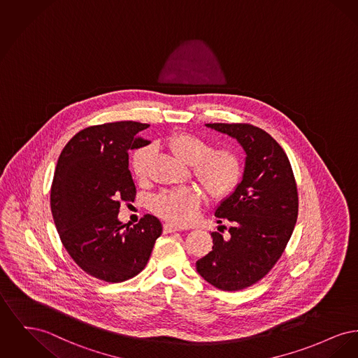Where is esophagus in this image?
Wrapping results in <instances>:
<instances>
[{
	"instance_id": "esophagus-1",
	"label": "esophagus",
	"mask_w": 358,
	"mask_h": 358,
	"mask_svg": "<svg viewBox=\"0 0 358 358\" xmlns=\"http://www.w3.org/2000/svg\"><path fill=\"white\" fill-rule=\"evenodd\" d=\"M176 231H180V227H177V226H174V224H171V223H165V224H164V232H165V234Z\"/></svg>"
}]
</instances>
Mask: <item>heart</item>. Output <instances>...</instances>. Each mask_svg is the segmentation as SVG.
Masks as SVG:
<instances>
[{
    "label": "heart",
    "mask_w": 358,
    "mask_h": 358,
    "mask_svg": "<svg viewBox=\"0 0 358 358\" xmlns=\"http://www.w3.org/2000/svg\"><path fill=\"white\" fill-rule=\"evenodd\" d=\"M168 146L180 161L192 165L194 178L212 197H224L231 193L242 177L239 159L231 151H210V145L196 135L187 132L176 134L169 138ZM151 157V148H141L134 154L131 170L136 180H146ZM200 203V192L192 187H184L155 196L151 201V210L174 224L184 226L194 217Z\"/></svg>",
    "instance_id": "b5f03b06"
}]
</instances>
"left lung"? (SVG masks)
<instances>
[{
	"instance_id": "obj_1",
	"label": "left lung",
	"mask_w": 358,
	"mask_h": 358,
	"mask_svg": "<svg viewBox=\"0 0 358 358\" xmlns=\"http://www.w3.org/2000/svg\"><path fill=\"white\" fill-rule=\"evenodd\" d=\"M238 141L246 158L241 182L215 216L231 222L230 238L212 232V250L196 262L199 274L222 291H241L272 269L297 219V188L289 159L264 129L252 124H206Z\"/></svg>"
}]
</instances>
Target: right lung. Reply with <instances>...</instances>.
<instances>
[{"label":"right lung","instance_id":"add662e5","mask_svg":"<svg viewBox=\"0 0 358 358\" xmlns=\"http://www.w3.org/2000/svg\"><path fill=\"white\" fill-rule=\"evenodd\" d=\"M148 124L116 122L85 128L64 146L51 185L54 223L73 261L106 282H122L148 265L158 217L145 215L123 224L122 201H134L136 188L128 169V150L148 146L141 132Z\"/></svg>","mask_w":358,"mask_h":358}]
</instances>
